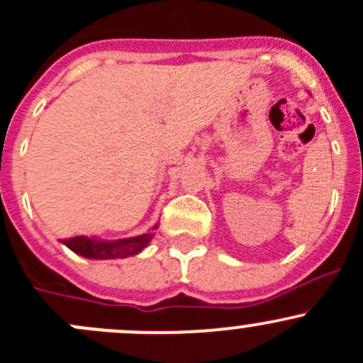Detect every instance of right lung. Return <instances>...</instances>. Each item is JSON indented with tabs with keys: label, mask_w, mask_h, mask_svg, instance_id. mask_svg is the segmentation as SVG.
Segmentation results:
<instances>
[{
	"label": "right lung",
	"mask_w": 363,
	"mask_h": 363,
	"mask_svg": "<svg viewBox=\"0 0 363 363\" xmlns=\"http://www.w3.org/2000/svg\"><path fill=\"white\" fill-rule=\"evenodd\" d=\"M157 229V225H153ZM153 238V233L132 236L123 240H100L88 238V236H75V238H65L63 243L70 250L82 257L89 259H118V257H128L139 254Z\"/></svg>",
	"instance_id": "1"
}]
</instances>
